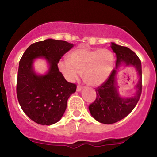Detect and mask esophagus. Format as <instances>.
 Listing matches in <instances>:
<instances>
[{"label": "esophagus", "instance_id": "obj_1", "mask_svg": "<svg viewBox=\"0 0 157 157\" xmlns=\"http://www.w3.org/2000/svg\"><path fill=\"white\" fill-rule=\"evenodd\" d=\"M82 86H77V91H82Z\"/></svg>", "mask_w": 157, "mask_h": 157}]
</instances>
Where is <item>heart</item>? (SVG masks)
<instances>
[{
	"instance_id": "1",
	"label": "heart",
	"mask_w": 157,
	"mask_h": 157,
	"mask_svg": "<svg viewBox=\"0 0 157 157\" xmlns=\"http://www.w3.org/2000/svg\"><path fill=\"white\" fill-rule=\"evenodd\" d=\"M114 60L113 52L107 48H79L69 54L68 60L59 61L58 68L68 80H75L82 74L86 83L99 86L109 77Z\"/></svg>"
}]
</instances>
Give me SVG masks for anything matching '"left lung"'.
<instances>
[{
	"instance_id": "8db88e82",
	"label": "left lung",
	"mask_w": 157,
	"mask_h": 157,
	"mask_svg": "<svg viewBox=\"0 0 157 157\" xmlns=\"http://www.w3.org/2000/svg\"><path fill=\"white\" fill-rule=\"evenodd\" d=\"M111 47L116 54V66L125 63L136 68L139 81L136 86V92L134 97H121L117 85V69H113L108 80L96 89L97 97L89 106L91 116L97 121L103 124H113L128 115L134 109L142 93V65L138 56L130 48L111 43Z\"/></svg>"
}]
</instances>
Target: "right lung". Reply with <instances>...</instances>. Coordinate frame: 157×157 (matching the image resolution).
<instances>
[{
	"instance_id": "obj_1",
	"label": "right lung",
	"mask_w": 157,
	"mask_h": 157,
	"mask_svg": "<svg viewBox=\"0 0 157 157\" xmlns=\"http://www.w3.org/2000/svg\"><path fill=\"white\" fill-rule=\"evenodd\" d=\"M73 46L64 40H45L29 46L20 60L17 100L23 112L36 123L50 125L58 122L68 97L76 91V85L67 82L57 66ZM39 57L46 59L50 66L46 75H37L33 70V60Z\"/></svg>"
}]
</instances>
